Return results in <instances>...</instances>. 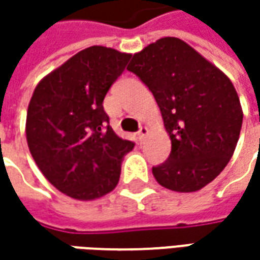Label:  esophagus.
I'll return each mask as SVG.
<instances>
[{"instance_id": "1", "label": "esophagus", "mask_w": 260, "mask_h": 260, "mask_svg": "<svg viewBox=\"0 0 260 260\" xmlns=\"http://www.w3.org/2000/svg\"><path fill=\"white\" fill-rule=\"evenodd\" d=\"M147 132H149V130H147V127H143V125L140 127V130L137 132V136H139V139H140V142H142V140L145 139L146 136H147Z\"/></svg>"}]
</instances>
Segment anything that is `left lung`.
Here are the masks:
<instances>
[{
    "mask_svg": "<svg viewBox=\"0 0 260 260\" xmlns=\"http://www.w3.org/2000/svg\"><path fill=\"white\" fill-rule=\"evenodd\" d=\"M155 96L171 137V155L153 166L155 179L194 192L215 179L235 153L243 111L232 81L195 49L164 37L135 53L127 66Z\"/></svg>",
    "mask_w": 260,
    "mask_h": 260,
    "instance_id": "obj_1",
    "label": "left lung"
}]
</instances>
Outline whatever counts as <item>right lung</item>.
Wrapping results in <instances>:
<instances>
[{"label":"right lung","instance_id":"1","mask_svg":"<svg viewBox=\"0 0 260 260\" xmlns=\"http://www.w3.org/2000/svg\"><path fill=\"white\" fill-rule=\"evenodd\" d=\"M130 53L91 46L36 86L25 120L30 153L45 178L71 198L89 201L114 189L135 143L115 135L103 101Z\"/></svg>","mask_w":260,"mask_h":260}]
</instances>
